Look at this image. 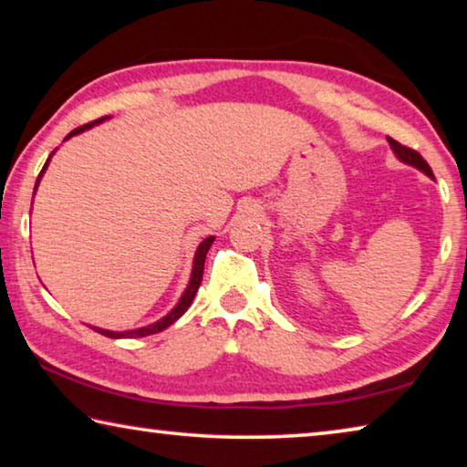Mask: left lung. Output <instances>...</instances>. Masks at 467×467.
Listing matches in <instances>:
<instances>
[{"label":"left lung","mask_w":467,"mask_h":467,"mask_svg":"<svg viewBox=\"0 0 467 467\" xmlns=\"http://www.w3.org/2000/svg\"><path fill=\"white\" fill-rule=\"evenodd\" d=\"M387 141H389L391 150H393L395 156H398L401 162L410 164V167H416L418 171H422L424 175H429V177L432 179V171H431V167H429V162H426L424 158L416 152V150L408 148V146H401L400 141H395V140H391V138H387Z\"/></svg>","instance_id":"left-lung-1"}]
</instances>
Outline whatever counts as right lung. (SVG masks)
Returning a JSON list of instances; mask_svg holds the SVG:
<instances>
[{
	"mask_svg": "<svg viewBox=\"0 0 467 467\" xmlns=\"http://www.w3.org/2000/svg\"><path fill=\"white\" fill-rule=\"evenodd\" d=\"M105 119H109V117H100V119H97V121H92V123H88V125H82V128H76L72 133H67L66 140H69L72 136H78V133H82V131H86V130H90L92 125H99V123H102ZM51 156H53V152H51ZM51 156L47 158V162H45V167H43V171H41V175L36 177L35 192H36L38 183H41L43 172L47 171V167H49ZM212 243H214V236H208V239H203V241L200 243V247H197L195 257H193L192 278H189V284H187V288H185V292H183V296L179 298V303L175 305V309H172L169 315H164L162 319H158L156 323H152V326L138 327V329H131V331H110V329H100V327H92V329L99 331V334H102V336H107V337L119 339V337H144V336H152V334H158V331H162V329H167L169 326H172V323H175V321L181 317V315H183V313L189 309V305L193 303V298H195V295H197V288H200V284H202L205 255H208V249L212 247Z\"/></svg>",
	"mask_w": 467,
	"mask_h": 467,
	"instance_id": "obj_1",
	"label": "right lung"
}]
</instances>
